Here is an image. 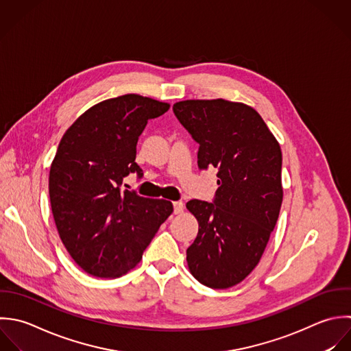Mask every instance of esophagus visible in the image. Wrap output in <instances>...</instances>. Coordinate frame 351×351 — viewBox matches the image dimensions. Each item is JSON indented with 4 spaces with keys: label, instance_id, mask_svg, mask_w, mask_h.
Instances as JSON below:
<instances>
[{
    "label": "esophagus",
    "instance_id": "34e87169",
    "mask_svg": "<svg viewBox=\"0 0 351 351\" xmlns=\"http://www.w3.org/2000/svg\"><path fill=\"white\" fill-rule=\"evenodd\" d=\"M183 208H184V204L182 201H175L173 202V213L175 215H179L183 212Z\"/></svg>",
    "mask_w": 351,
    "mask_h": 351
}]
</instances>
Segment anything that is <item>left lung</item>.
<instances>
[{
    "instance_id": "left-lung-1",
    "label": "left lung",
    "mask_w": 351,
    "mask_h": 351,
    "mask_svg": "<svg viewBox=\"0 0 351 351\" xmlns=\"http://www.w3.org/2000/svg\"><path fill=\"white\" fill-rule=\"evenodd\" d=\"M173 113L199 143V169L219 171L213 204L186 205L199 226L187 265L204 286L228 289L257 267L276 226L283 201L280 145L258 112L242 102L186 99Z\"/></svg>"
}]
</instances>
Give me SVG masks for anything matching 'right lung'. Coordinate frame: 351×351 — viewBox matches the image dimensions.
<instances>
[{"label": "right lung", "instance_id": "right-lung-1", "mask_svg": "<svg viewBox=\"0 0 351 351\" xmlns=\"http://www.w3.org/2000/svg\"><path fill=\"white\" fill-rule=\"evenodd\" d=\"M169 104L125 94L80 114L62 135L49 173L50 206L58 235L73 261L88 275L113 279L142 260L172 202L120 190L136 172L138 138L147 120Z\"/></svg>", "mask_w": 351, "mask_h": 351}]
</instances>
